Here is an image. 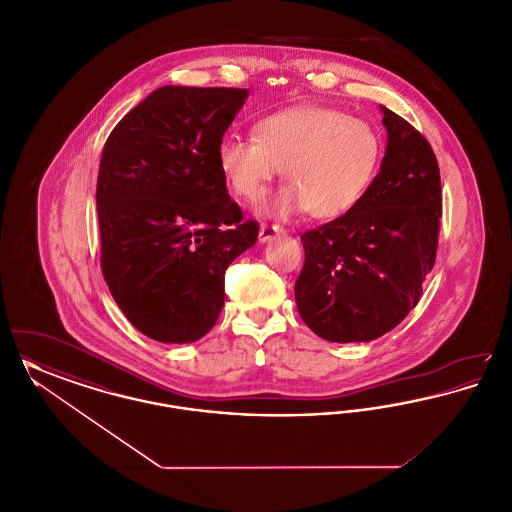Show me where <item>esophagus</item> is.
I'll list each match as a JSON object with an SVG mask.
<instances>
[{
  "label": "esophagus",
  "instance_id": "esophagus-1",
  "mask_svg": "<svg viewBox=\"0 0 512 512\" xmlns=\"http://www.w3.org/2000/svg\"><path fill=\"white\" fill-rule=\"evenodd\" d=\"M282 234H286V230L282 226H278V224H263L261 230H259V240L265 244V242H270V240H274L276 236H282Z\"/></svg>",
  "mask_w": 512,
  "mask_h": 512
}]
</instances>
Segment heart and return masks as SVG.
Here are the masks:
<instances>
[{"instance_id": "1", "label": "heart", "mask_w": 512, "mask_h": 512, "mask_svg": "<svg viewBox=\"0 0 512 512\" xmlns=\"http://www.w3.org/2000/svg\"><path fill=\"white\" fill-rule=\"evenodd\" d=\"M382 155V136L370 122L320 105L272 113L255 124V140L228 136L217 149L222 178L249 203L261 201L284 169L288 186L265 205L278 219L305 211L322 220L349 213L372 186Z\"/></svg>"}]
</instances>
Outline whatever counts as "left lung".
I'll return each instance as SVG.
<instances>
[{
    "label": "left lung",
    "instance_id": "8db88e82",
    "mask_svg": "<svg viewBox=\"0 0 512 512\" xmlns=\"http://www.w3.org/2000/svg\"><path fill=\"white\" fill-rule=\"evenodd\" d=\"M380 109L388 146L372 186L349 213L301 236L295 303L322 340L372 341L393 330L436 263L438 159L413 124Z\"/></svg>",
    "mask_w": 512,
    "mask_h": 512
}]
</instances>
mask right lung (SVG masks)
Here are the masks:
<instances>
[{
  "label": "right lung",
  "mask_w": 512,
  "mask_h": 512,
  "mask_svg": "<svg viewBox=\"0 0 512 512\" xmlns=\"http://www.w3.org/2000/svg\"><path fill=\"white\" fill-rule=\"evenodd\" d=\"M249 96L163 86L109 134L99 163L101 270L124 317L161 343L203 338L224 305V272L257 242L217 161Z\"/></svg>",
  "instance_id": "obj_1"
}]
</instances>
